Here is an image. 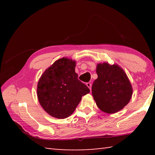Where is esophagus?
Masks as SVG:
<instances>
[{
    "mask_svg": "<svg viewBox=\"0 0 155 155\" xmlns=\"http://www.w3.org/2000/svg\"><path fill=\"white\" fill-rule=\"evenodd\" d=\"M86 85L87 86V87L90 88V90H91V83H86Z\"/></svg>",
    "mask_w": 155,
    "mask_h": 155,
    "instance_id": "esophagus-1",
    "label": "esophagus"
}]
</instances>
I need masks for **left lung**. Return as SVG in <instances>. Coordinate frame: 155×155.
<instances>
[{
    "instance_id": "8db88e82",
    "label": "left lung",
    "mask_w": 155,
    "mask_h": 155,
    "mask_svg": "<svg viewBox=\"0 0 155 155\" xmlns=\"http://www.w3.org/2000/svg\"><path fill=\"white\" fill-rule=\"evenodd\" d=\"M98 78L91 91L97 106L107 114H115L129 103L133 88L127 75L118 65L104 62L96 67Z\"/></svg>"
}]
</instances>
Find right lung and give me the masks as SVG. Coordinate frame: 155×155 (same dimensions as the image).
I'll return each mask as SVG.
<instances>
[{
	"label": "right lung",
	"instance_id": "add662e5",
	"mask_svg": "<svg viewBox=\"0 0 155 155\" xmlns=\"http://www.w3.org/2000/svg\"><path fill=\"white\" fill-rule=\"evenodd\" d=\"M75 66L74 60L63 57L47 68L38 81L39 103L47 114L56 118L72 115L82 96L90 91L78 79Z\"/></svg>",
	"mask_w": 155,
	"mask_h": 155
}]
</instances>
